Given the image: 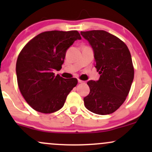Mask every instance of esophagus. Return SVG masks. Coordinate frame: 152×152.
<instances>
[{
	"label": "esophagus",
	"instance_id": "1",
	"mask_svg": "<svg viewBox=\"0 0 152 152\" xmlns=\"http://www.w3.org/2000/svg\"><path fill=\"white\" fill-rule=\"evenodd\" d=\"M78 83H83V81H81V80H79V79H78Z\"/></svg>",
	"mask_w": 152,
	"mask_h": 152
}]
</instances>
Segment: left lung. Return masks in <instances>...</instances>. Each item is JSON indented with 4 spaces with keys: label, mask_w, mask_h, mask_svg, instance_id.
Wrapping results in <instances>:
<instances>
[{
    "label": "left lung",
    "mask_w": 152,
    "mask_h": 152,
    "mask_svg": "<svg viewBox=\"0 0 152 152\" xmlns=\"http://www.w3.org/2000/svg\"><path fill=\"white\" fill-rule=\"evenodd\" d=\"M94 51L98 81H89L88 96L83 98L88 110L99 115L112 114L122 105L134 80V66L128 47L105 31H81Z\"/></svg>",
    "instance_id": "8db88e82"
}]
</instances>
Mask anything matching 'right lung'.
I'll list each match as a JSON object with an SVG mask.
<instances>
[{"label":"right lung","mask_w":152,"mask_h":152,"mask_svg":"<svg viewBox=\"0 0 152 152\" xmlns=\"http://www.w3.org/2000/svg\"><path fill=\"white\" fill-rule=\"evenodd\" d=\"M81 37L77 31H46L24 46L16 62L20 93L34 110L44 114L58 111L76 86V78L66 79L53 71L61 69L66 50Z\"/></svg>","instance_id":"obj_1"}]
</instances>
